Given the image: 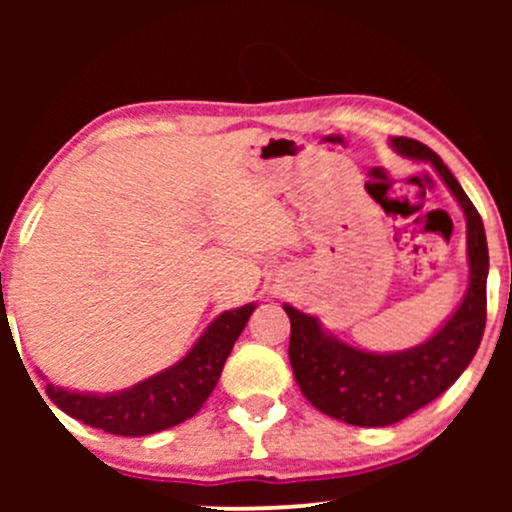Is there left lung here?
Here are the masks:
<instances>
[{
	"mask_svg": "<svg viewBox=\"0 0 512 512\" xmlns=\"http://www.w3.org/2000/svg\"><path fill=\"white\" fill-rule=\"evenodd\" d=\"M392 146L402 156L431 163L464 211L469 289L460 308L424 344L397 354H370L327 334L317 317L284 305L291 320V368L305 399L332 419L368 428L397 424L443 395L472 363L486 327L489 248L477 207L436 151L407 137H395Z\"/></svg>",
	"mask_w": 512,
	"mask_h": 512,
	"instance_id": "obj_1",
	"label": "left lung"
}]
</instances>
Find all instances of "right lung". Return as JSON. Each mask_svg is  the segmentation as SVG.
I'll list each match as a JSON object with an SVG mask.
<instances>
[{
	"label": "right lung",
	"mask_w": 512,
	"mask_h": 512,
	"mask_svg": "<svg viewBox=\"0 0 512 512\" xmlns=\"http://www.w3.org/2000/svg\"><path fill=\"white\" fill-rule=\"evenodd\" d=\"M255 305L226 310L175 366L113 395H84L48 383L45 392L64 414L113 436H149L192 419L221 378L223 363Z\"/></svg>",
	"instance_id": "right-lung-1"
}]
</instances>
